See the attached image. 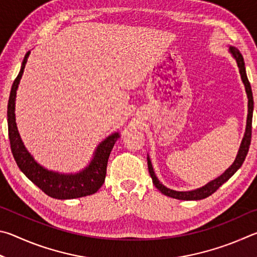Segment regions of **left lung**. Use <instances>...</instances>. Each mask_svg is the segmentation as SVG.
<instances>
[{"mask_svg":"<svg viewBox=\"0 0 257 257\" xmlns=\"http://www.w3.org/2000/svg\"><path fill=\"white\" fill-rule=\"evenodd\" d=\"M230 52L232 54V56L235 57L238 67H239L241 80L245 84L246 93H247V97H248V115H247L246 132H245L244 139H242V141H241V145L239 148V151H238V155L236 157V160L233 161L231 167H229L226 172L221 175V176H219L218 178H215L214 181L208 183L205 186L197 188V190H194V191H190V192H177V191L169 190V188L164 186L163 184L158 181V178H157L155 175L154 168H152L151 161L149 158H148V168H149V173H150V176L152 178V183L155 184V186L158 188V190L163 193V194L173 197V199L184 200V201H193V200H202L210 195H212L213 193L222 185V184L226 183L228 179L230 178L232 175L241 167L242 163L245 161L247 154H248V149H249V145H250V140H251V119H253V108H254L253 92H251L250 83L246 75L245 63H244V58H242V55L240 54V52L235 47H230Z\"/></svg>","mask_w":257,"mask_h":257,"instance_id":"left-lung-1","label":"left lung"}]
</instances>
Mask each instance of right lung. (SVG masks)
Segmentation results:
<instances>
[{"label": "right lung", "instance_id": "1", "mask_svg": "<svg viewBox=\"0 0 257 257\" xmlns=\"http://www.w3.org/2000/svg\"><path fill=\"white\" fill-rule=\"evenodd\" d=\"M30 52H27L22 62L19 74L13 81L10 97L8 102V127L11 151L18 167L21 169L35 185H37L45 194L58 200H69L94 194L102 186L106 177L107 163L110 151L118 139V133L111 134L98 146L96 154L87 168L75 175H62L49 172L34 160L22 143L18 133L15 115V101L17 89L24 73L27 60Z\"/></svg>", "mask_w": 257, "mask_h": 257}]
</instances>
